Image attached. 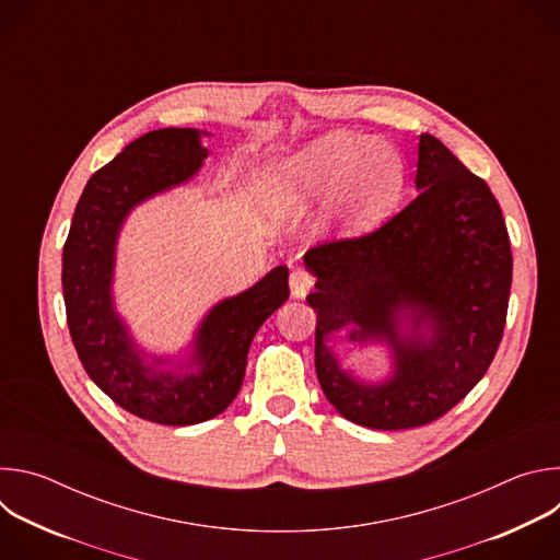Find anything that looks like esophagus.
Wrapping results in <instances>:
<instances>
[{"mask_svg": "<svg viewBox=\"0 0 560 560\" xmlns=\"http://www.w3.org/2000/svg\"><path fill=\"white\" fill-rule=\"evenodd\" d=\"M312 285H314V279L305 270H301V268L292 270V275H290V292H292L294 299H303L312 290Z\"/></svg>", "mask_w": 560, "mask_h": 560, "instance_id": "esophagus-1", "label": "esophagus"}]
</instances>
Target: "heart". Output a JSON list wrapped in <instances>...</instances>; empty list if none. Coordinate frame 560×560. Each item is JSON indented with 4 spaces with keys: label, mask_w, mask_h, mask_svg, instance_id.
Segmentation results:
<instances>
[{
    "label": "heart",
    "mask_w": 560,
    "mask_h": 560,
    "mask_svg": "<svg viewBox=\"0 0 560 560\" xmlns=\"http://www.w3.org/2000/svg\"><path fill=\"white\" fill-rule=\"evenodd\" d=\"M404 162L387 143L330 130L268 162L257 175L259 201L277 214L330 195L335 221L359 228L378 217L404 188Z\"/></svg>",
    "instance_id": "b5f03b06"
}]
</instances>
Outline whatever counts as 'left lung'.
<instances>
[{
	"instance_id": "1",
	"label": "left lung",
	"mask_w": 560,
	"mask_h": 560,
	"mask_svg": "<svg viewBox=\"0 0 560 560\" xmlns=\"http://www.w3.org/2000/svg\"><path fill=\"white\" fill-rule=\"evenodd\" d=\"M417 199L376 232L312 248L305 296L314 365L332 408L374 430L443 417L488 372L508 316L512 250L499 201L434 135H421ZM339 340L383 345L376 382L343 369Z\"/></svg>"
}]
</instances>
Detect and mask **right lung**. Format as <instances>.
Returning a JSON list of instances; mask_svg holds the SVG:
<instances>
[{
  "label": "right lung",
  "mask_w": 560,
  "mask_h": 560,
  "mask_svg": "<svg viewBox=\"0 0 560 560\" xmlns=\"http://www.w3.org/2000/svg\"><path fill=\"white\" fill-rule=\"evenodd\" d=\"M197 128H159L128 143L86 184L61 257V285L74 350L95 385L126 412L162 425L221 415L242 389L248 350L288 296V268L217 301L188 346L173 354L143 348L115 305L119 234L135 208L188 184L208 148Z\"/></svg>",
  "instance_id": "obj_1"
}]
</instances>
